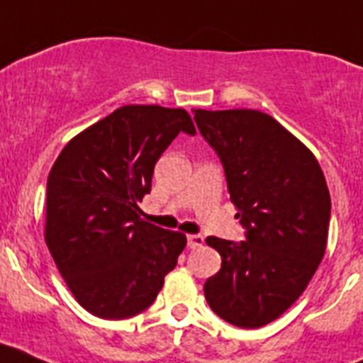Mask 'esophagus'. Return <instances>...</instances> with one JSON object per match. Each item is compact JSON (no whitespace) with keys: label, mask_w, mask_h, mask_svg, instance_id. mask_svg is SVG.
Listing matches in <instances>:
<instances>
[{"label":"esophagus","mask_w":363,"mask_h":363,"mask_svg":"<svg viewBox=\"0 0 363 363\" xmlns=\"http://www.w3.org/2000/svg\"><path fill=\"white\" fill-rule=\"evenodd\" d=\"M203 245V236L201 234H189L187 236V247L189 249H196V247Z\"/></svg>","instance_id":"obj_1"}]
</instances>
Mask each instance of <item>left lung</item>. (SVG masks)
Here are the masks:
<instances>
[{
    "label": "left lung",
    "instance_id": "1",
    "mask_svg": "<svg viewBox=\"0 0 363 363\" xmlns=\"http://www.w3.org/2000/svg\"><path fill=\"white\" fill-rule=\"evenodd\" d=\"M192 112L245 229L242 242L207 238L221 269L205 281V298L233 325H267L300 298L323 258L331 218L325 176L314 154L269 114Z\"/></svg>",
    "mask_w": 363,
    "mask_h": 363
}]
</instances>
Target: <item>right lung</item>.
<instances>
[{
  "label": "right lung",
  "instance_id": "1",
  "mask_svg": "<svg viewBox=\"0 0 363 363\" xmlns=\"http://www.w3.org/2000/svg\"><path fill=\"white\" fill-rule=\"evenodd\" d=\"M179 133L184 108L125 105L72 138L47 179L45 240L79 306L98 318L143 313L185 249V234L142 220L154 165Z\"/></svg>",
  "mask_w": 363,
  "mask_h": 363
}]
</instances>
